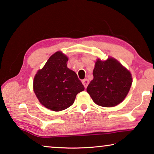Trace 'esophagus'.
I'll return each mask as SVG.
<instances>
[{
	"label": "esophagus",
	"instance_id": "obj_1",
	"mask_svg": "<svg viewBox=\"0 0 154 154\" xmlns=\"http://www.w3.org/2000/svg\"><path fill=\"white\" fill-rule=\"evenodd\" d=\"M82 84H83L85 88H86L89 84V81L88 79H84L82 81Z\"/></svg>",
	"mask_w": 154,
	"mask_h": 154
}]
</instances>
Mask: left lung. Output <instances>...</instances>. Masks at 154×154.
Wrapping results in <instances>:
<instances>
[{
  "label": "left lung",
  "mask_w": 154,
  "mask_h": 154,
  "mask_svg": "<svg viewBox=\"0 0 154 154\" xmlns=\"http://www.w3.org/2000/svg\"><path fill=\"white\" fill-rule=\"evenodd\" d=\"M93 75L87 92L95 103L103 107H113L121 103L132 84L130 72L113 58L106 61L98 59Z\"/></svg>",
  "instance_id": "obj_1"
}]
</instances>
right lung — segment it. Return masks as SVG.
<instances>
[{"instance_id": "1", "label": "right lung", "mask_w": 154, "mask_h": 154, "mask_svg": "<svg viewBox=\"0 0 154 154\" xmlns=\"http://www.w3.org/2000/svg\"><path fill=\"white\" fill-rule=\"evenodd\" d=\"M68 58L61 52L51 55L33 81V89L46 108L60 111L74 102L77 94L85 90L77 74L66 66Z\"/></svg>"}]
</instances>
